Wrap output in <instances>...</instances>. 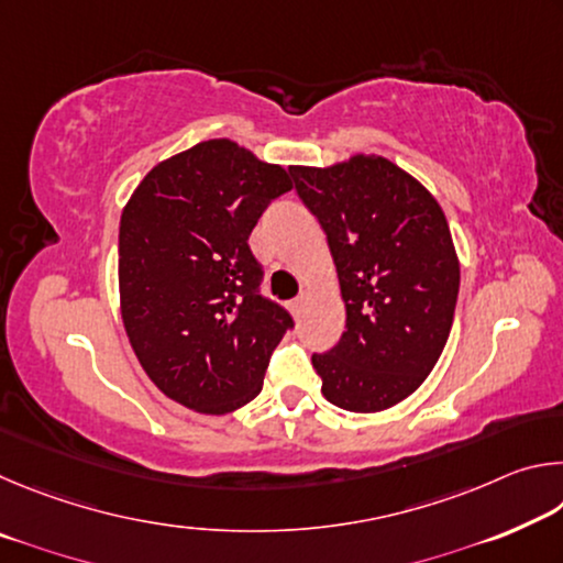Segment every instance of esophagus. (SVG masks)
Wrapping results in <instances>:
<instances>
[{
  "instance_id": "obj_1",
  "label": "esophagus",
  "mask_w": 563,
  "mask_h": 563,
  "mask_svg": "<svg viewBox=\"0 0 563 563\" xmlns=\"http://www.w3.org/2000/svg\"><path fill=\"white\" fill-rule=\"evenodd\" d=\"M302 310H305V298H298V300H295V302L290 305V312H292L295 320H298V318L302 316Z\"/></svg>"
}]
</instances>
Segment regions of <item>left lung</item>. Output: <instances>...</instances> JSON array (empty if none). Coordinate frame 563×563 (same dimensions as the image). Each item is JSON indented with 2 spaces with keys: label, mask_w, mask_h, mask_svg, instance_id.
<instances>
[{
  "label": "left lung",
  "mask_w": 563,
  "mask_h": 563,
  "mask_svg": "<svg viewBox=\"0 0 563 563\" xmlns=\"http://www.w3.org/2000/svg\"><path fill=\"white\" fill-rule=\"evenodd\" d=\"M338 268L345 332L312 355L322 395L347 412H383L432 373L450 338L460 258L442 206L377 154L290 166Z\"/></svg>",
  "instance_id": "1"
}]
</instances>
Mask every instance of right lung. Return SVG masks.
<instances>
[{"label":"right lung","instance_id":"1","mask_svg":"<svg viewBox=\"0 0 563 563\" xmlns=\"http://www.w3.org/2000/svg\"><path fill=\"white\" fill-rule=\"evenodd\" d=\"M290 174L231 139L168 156L121 211L119 302L136 357L161 393L198 415L258 397L273 347L292 325L258 295L247 235Z\"/></svg>","mask_w":563,"mask_h":563}]
</instances>
